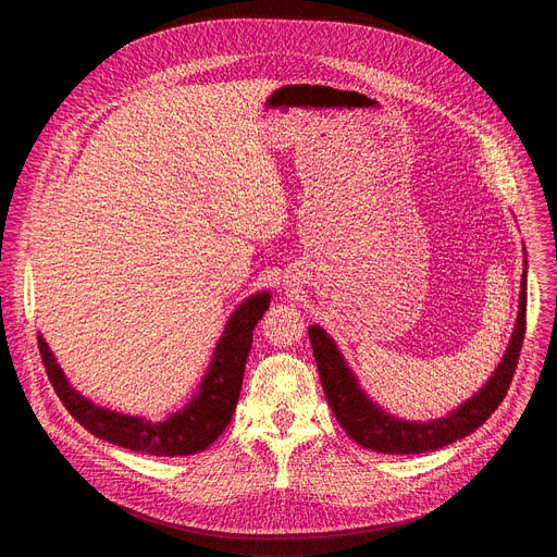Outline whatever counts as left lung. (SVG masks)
Returning a JSON list of instances; mask_svg holds the SVG:
<instances>
[{
  "mask_svg": "<svg viewBox=\"0 0 557 557\" xmlns=\"http://www.w3.org/2000/svg\"><path fill=\"white\" fill-rule=\"evenodd\" d=\"M525 334V271L521 280L519 296V315L510 338V345L504 355V361L496 368L485 388L467 399L458 411L447 418L433 422H406L395 420L382 408H376L363 391L357 386V379L345 366L334 341L318 325L309 327V341L313 347V359L318 366L320 382L327 397V404L345 433L366 449L382 454H424L433 449H443L460 437L470 435L479 429L504 401L515 368L519 363V352Z\"/></svg>",
  "mask_w": 557,
  "mask_h": 557,
  "instance_id": "8db88e82",
  "label": "left lung"
}]
</instances>
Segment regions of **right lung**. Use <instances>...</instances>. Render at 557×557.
<instances>
[{
  "label": "right lung",
  "mask_w": 557,
  "mask_h": 557,
  "mask_svg": "<svg viewBox=\"0 0 557 557\" xmlns=\"http://www.w3.org/2000/svg\"><path fill=\"white\" fill-rule=\"evenodd\" d=\"M269 305V294H257L232 313L223 338L216 345L212 366L202 379L198 397L185 411L171 416L164 422H146L141 418L106 411V408L87 401L67 384L63 370L58 368L42 336H38V349L55 395L61 397L72 418L87 431L101 437V441L141 454L191 456L208 449L230 424L244 382L252 330Z\"/></svg>",
  "instance_id": "1"
}]
</instances>
